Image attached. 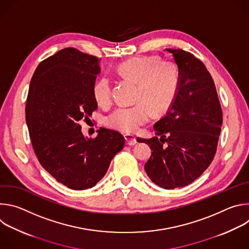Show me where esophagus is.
Masks as SVG:
<instances>
[{
	"label": "esophagus",
	"mask_w": 249,
	"mask_h": 249,
	"mask_svg": "<svg viewBox=\"0 0 249 249\" xmlns=\"http://www.w3.org/2000/svg\"><path fill=\"white\" fill-rule=\"evenodd\" d=\"M125 138V141H126V144L129 145V146H134L137 144V139H136V136L132 135V134H126L124 136Z\"/></svg>",
	"instance_id": "34e87169"
}]
</instances>
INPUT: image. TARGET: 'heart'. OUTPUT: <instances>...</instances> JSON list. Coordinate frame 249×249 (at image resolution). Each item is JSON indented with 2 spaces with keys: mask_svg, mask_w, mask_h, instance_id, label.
<instances>
[{
  "mask_svg": "<svg viewBox=\"0 0 249 249\" xmlns=\"http://www.w3.org/2000/svg\"><path fill=\"white\" fill-rule=\"evenodd\" d=\"M118 74L137 84L133 106L119 107L105 119L108 127L134 133L155 114L164 113L174 101L179 85V68L172 61H162L157 55L131 58L119 65ZM96 103L107 107L112 103V87L107 78L97 79L92 86Z\"/></svg>",
  "mask_w": 249,
  "mask_h": 249,
  "instance_id": "b5f03b06",
  "label": "heart"
}]
</instances>
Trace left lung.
Wrapping results in <instances>:
<instances>
[{
  "instance_id": "8db88e82",
  "label": "left lung",
  "mask_w": 249,
  "mask_h": 249,
  "mask_svg": "<svg viewBox=\"0 0 249 249\" xmlns=\"http://www.w3.org/2000/svg\"><path fill=\"white\" fill-rule=\"evenodd\" d=\"M166 51L179 68L177 93L165 116L154 125L157 137L137 141L153 151L145 164L151 180L164 189H173L192 183L214 160L223 111L205 65L190 52Z\"/></svg>"
}]
</instances>
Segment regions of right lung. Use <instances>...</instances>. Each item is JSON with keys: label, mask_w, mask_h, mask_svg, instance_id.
<instances>
[{"label": "right lung", "mask_w": 249, "mask_h": 249, "mask_svg": "<svg viewBox=\"0 0 249 249\" xmlns=\"http://www.w3.org/2000/svg\"><path fill=\"white\" fill-rule=\"evenodd\" d=\"M100 59L65 48L46 58L31 78L25 120L39 162L54 178L74 190L93 187L107 171L125 139L100 128L95 138L82 133L81 120L97 109L92 86Z\"/></svg>", "instance_id": "obj_1"}]
</instances>
